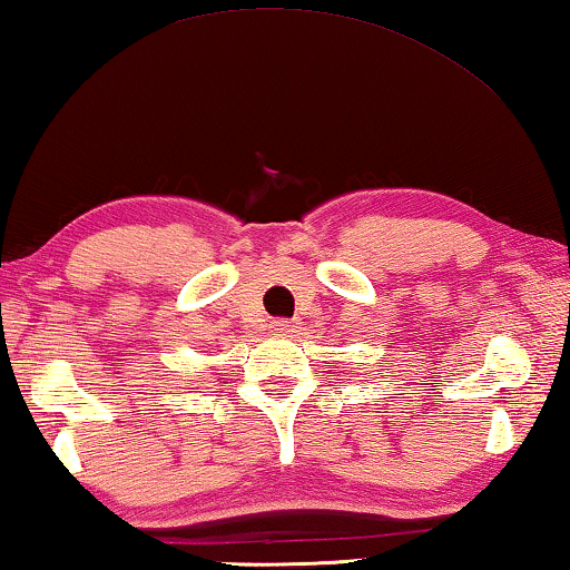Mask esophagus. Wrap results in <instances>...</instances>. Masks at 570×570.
Segmentation results:
<instances>
[{
	"instance_id": "obj_1",
	"label": "esophagus",
	"mask_w": 570,
	"mask_h": 570,
	"mask_svg": "<svg viewBox=\"0 0 570 570\" xmlns=\"http://www.w3.org/2000/svg\"><path fill=\"white\" fill-rule=\"evenodd\" d=\"M294 320H274V331L278 333V335H288V333H294Z\"/></svg>"
}]
</instances>
